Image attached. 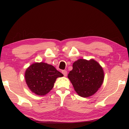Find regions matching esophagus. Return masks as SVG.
Segmentation results:
<instances>
[{"label": "esophagus", "mask_w": 129, "mask_h": 129, "mask_svg": "<svg viewBox=\"0 0 129 129\" xmlns=\"http://www.w3.org/2000/svg\"><path fill=\"white\" fill-rule=\"evenodd\" d=\"M62 73L63 74V75L64 76H67V72L66 71H64V70H63V71H62Z\"/></svg>", "instance_id": "1"}]
</instances>
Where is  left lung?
<instances>
[{"label": "left lung", "mask_w": 129, "mask_h": 129, "mask_svg": "<svg viewBox=\"0 0 129 129\" xmlns=\"http://www.w3.org/2000/svg\"><path fill=\"white\" fill-rule=\"evenodd\" d=\"M68 77L79 96H90L98 90L104 80L102 67L94 60L79 59L73 64Z\"/></svg>", "instance_id": "left-lung-1"}]
</instances>
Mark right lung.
<instances>
[{"instance_id":"add662e5","label":"right lung","mask_w":129,"mask_h":129,"mask_svg":"<svg viewBox=\"0 0 129 129\" xmlns=\"http://www.w3.org/2000/svg\"><path fill=\"white\" fill-rule=\"evenodd\" d=\"M63 76L54 66L44 62L30 65L25 74L26 82L30 90L41 96L51 90L57 78Z\"/></svg>"}]
</instances>
